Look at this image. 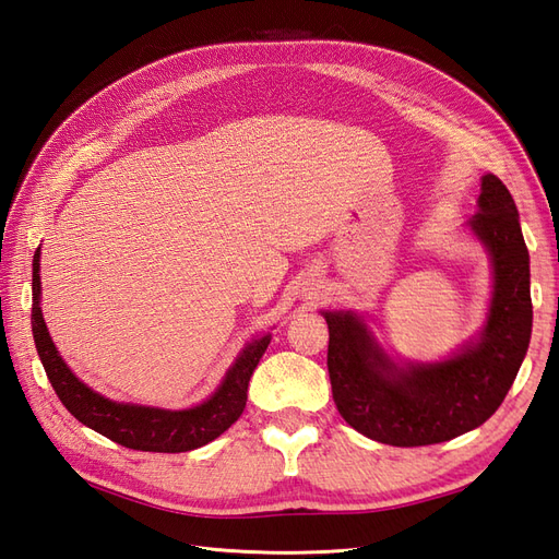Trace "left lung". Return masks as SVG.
Returning a JSON list of instances; mask_svg holds the SVG:
<instances>
[{
  "mask_svg": "<svg viewBox=\"0 0 559 559\" xmlns=\"http://www.w3.org/2000/svg\"><path fill=\"white\" fill-rule=\"evenodd\" d=\"M487 247L495 292L478 341L433 364L396 366L364 319L324 312L329 378L337 413L378 443L417 448L450 441L495 415L522 366L532 337L530 251L513 195L495 175L480 183L468 222Z\"/></svg>",
  "mask_w": 559,
  "mask_h": 559,
  "instance_id": "1",
  "label": "left lung"
}]
</instances>
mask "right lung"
<instances>
[{
    "label": "right lung",
    "mask_w": 559,
    "mask_h": 559,
    "mask_svg": "<svg viewBox=\"0 0 559 559\" xmlns=\"http://www.w3.org/2000/svg\"><path fill=\"white\" fill-rule=\"evenodd\" d=\"M41 280H39V249L32 261V335L39 359L58 399L81 425L107 436L109 441L142 452H189L207 445L222 436L233 421H238L247 405V386L253 368L259 366L263 352L270 345V333L251 341L216 392L200 405L186 411L146 408L134 403H116L83 384L58 354L50 341L41 314Z\"/></svg>",
    "instance_id": "1"
}]
</instances>
